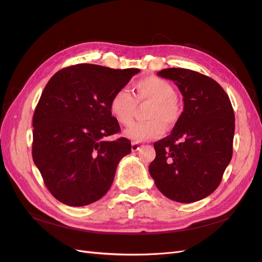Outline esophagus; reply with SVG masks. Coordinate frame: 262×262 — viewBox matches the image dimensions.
<instances>
[{
  "label": "esophagus",
  "mask_w": 262,
  "mask_h": 262,
  "mask_svg": "<svg viewBox=\"0 0 262 262\" xmlns=\"http://www.w3.org/2000/svg\"><path fill=\"white\" fill-rule=\"evenodd\" d=\"M131 149H132V152H137V150L140 149V144L137 143V142H133V143L131 144Z\"/></svg>",
  "instance_id": "1"
}]
</instances>
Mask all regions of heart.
<instances>
[{
    "mask_svg": "<svg viewBox=\"0 0 262 262\" xmlns=\"http://www.w3.org/2000/svg\"><path fill=\"white\" fill-rule=\"evenodd\" d=\"M137 101H150L146 118L148 121L132 124L124 131V137L136 142L148 141L161 137L165 124L175 125L181 117L182 109L176 98L173 86L158 76H148L134 83ZM136 99L126 89L116 91L109 99V113L121 125H130L133 121Z\"/></svg>",
    "mask_w": 262,
    "mask_h": 262,
    "instance_id": "b5f03b06",
    "label": "heart"
}]
</instances>
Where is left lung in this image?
<instances>
[{"label":"left lung","instance_id":"left-lung-1","mask_svg":"<svg viewBox=\"0 0 262 262\" xmlns=\"http://www.w3.org/2000/svg\"><path fill=\"white\" fill-rule=\"evenodd\" d=\"M158 76L175 82L184 96V112L171 133L154 143L148 171L168 199L191 203L215 190L232 160L234 110L213 78L192 70L169 68Z\"/></svg>","mask_w":262,"mask_h":262}]
</instances>
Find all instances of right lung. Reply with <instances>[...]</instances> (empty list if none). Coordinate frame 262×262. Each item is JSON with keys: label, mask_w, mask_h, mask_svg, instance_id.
Segmentation results:
<instances>
[{"label": "right lung", "mask_w": 262, "mask_h": 262, "mask_svg": "<svg viewBox=\"0 0 262 262\" xmlns=\"http://www.w3.org/2000/svg\"><path fill=\"white\" fill-rule=\"evenodd\" d=\"M139 72L81 63L58 71L46 85L33 117V160L60 202L84 207L112 187L131 143L105 140L120 131L109 99Z\"/></svg>", "instance_id": "obj_1"}]
</instances>
